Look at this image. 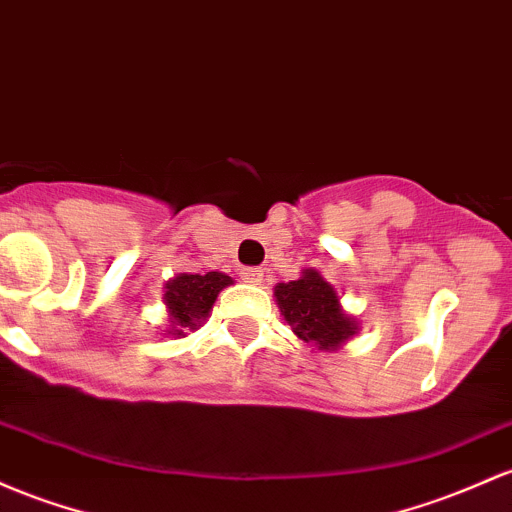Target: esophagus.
Returning <instances> with one entry per match:
<instances>
[{
  "label": "esophagus",
  "mask_w": 512,
  "mask_h": 512,
  "mask_svg": "<svg viewBox=\"0 0 512 512\" xmlns=\"http://www.w3.org/2000/svg\"><path fill=\"white\" fill-rule=\"evenodd\" d=\"M240 277H243L247 284H255V286L265 282V272H262V269H257V267H245L243 272H240Z\"/></svg>",
  "instance_id": "34e87169"
}]
</instances>
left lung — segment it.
I'll return each mask as SVG.
<instances>
[{
    "label": "left lung",
    "instance_id": "1",
    "mask_svg": "<svg viewBox=\"0 0 512 512\" xmlns=\"http://www.w3.org/2000/svg\"><path fill=\"white\" fill-rule=\"evenodd\" d=\"M274 301L296 338L320 352H335L355 338L359 320L347 313L340 294L318 269H301L294 282L274 286Z\"/></svg>",
    "mask_w": 512,
    "mask_h": 512
}]
</instances>
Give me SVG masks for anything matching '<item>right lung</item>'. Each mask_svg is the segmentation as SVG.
I'll list each match as a JSON object with an SVG mask.
<instances>
[{
    "label": "right lung",
    "instance_id": "obj_1",
    "mask_svg": "<svg viewBox=\"0 0 512 512\" xmlns=\"http://www.w3.org/2000/svg\"><path fill=\"white\" fill-rule=\"evenodd\" d=\"M230 284H233V279L223 272H182L172 277L165 284V294H162L167 308V330H162V335L184 338L192 330H199L209 318L218 294Z\"/></svg>",
    "mask_w": 512,
    "mask_h": 512
}]
</instances>
